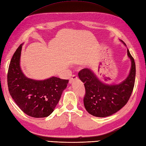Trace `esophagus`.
<instances>
[{
    "instance_id": "obj_1",
    "label": "esophagus",
    "mask_w": 146,
    "mask_h": 146,
    "mask_svg": "<svg viewBox=\"0 0 146 146\" xmlns=\"http://www.w3.org/2000/svg\"><path fill=\"white\" fill-rule=\"evenodd\" d=\"M78 76H76V75H73V76H72V77L70 79V81H69V83L70 84H72V82H73L75 80L78 79Z\"/></svg>"
}]
</instances>
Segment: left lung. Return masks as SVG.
Segmentation results:
<instances>
[{"label":"left lung","mask_w":146,"mask_h":146,"mask_svg":"<svg viewBox=\"0 0 146 146\" xmlns=\"http://www.w3.org/2000/svg\"><path fill=\"white\" fill-rule=\"evenodd\" d=\"M123 44L125 45L124 42ZM127 55L131 60L130 73L119 84L102 82L89 68H83L78 73L86 89L84 107L90 115L101 117L109 116L119 111L127 103L133 90L136 75L135 62L129 49Z\"/></svg>","instance_id":"obj_1"}]
</instances>
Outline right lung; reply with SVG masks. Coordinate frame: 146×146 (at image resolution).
Masks as SVG:
<instances>
[{
	"label": "right lung",
	"instance_id": "right-lung-1",
	"mask_svg": "<svg viewBox=\"0 0 146 146\" xmlns=\"http://www.w3.org/2000/svg\"><path fill=\"white\" fill-rule=\"evenodd\" d=\"M22 44L14 53L7 74L8 90L22 111L33 117L51 114L60 100L68 80L53 76L41 81L27 78L20 67Z\"/></svg>",
	"mask_w": 146,
	"mask_h": 146
}]
</instances>
